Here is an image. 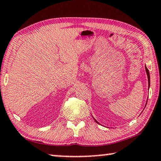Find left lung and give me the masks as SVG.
Wrapping results in <instances>:
<instances>
[{"label": "left lung", "instance_id": "obj_1", "mask_svg": "<svg viewBox=\"0 0 161 161\" xmlns=\"http://www.w3.org/2000/svg\"><path fill=\"white\" fill-rule=\"evenodd\" d=\"M145 70H146V73H147V79H148V86H150V73H149V70H148V69L147 68L146 66H145ZM95 121H96V123H98L96 119H95Z\"/></svg>", "mask_w": 161, "mask_h": 161}]
</instances>
